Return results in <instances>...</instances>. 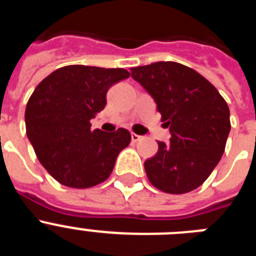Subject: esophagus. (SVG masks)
<instances>
[{"instance_id": "esophagus-1", "label": "esophagus", "mask_w": 256, "mask_h": 256, "mask_svg": "<svg viewBox=\"0 0 256 256\" xmlns=\"http://www.w3.org/2000/svg\"><path fill=\"white\" fill-rule=\"evenodd\" d=\"M130 137H132V142H138L142 138V136L136 134V133H132V134H130Z\"/></svg>"}]
</instances>
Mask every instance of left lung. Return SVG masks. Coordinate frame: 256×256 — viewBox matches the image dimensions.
<instances>
[{"label": "left lung", "instance_id": "1", "mask_svg": "<svg viewBox=\"0 0 256 256\" xmlns=\"http://www.w3.org/2000/svg\"><path fill=\"white\" fill-rule=\"evenodd\" d=\"M130 76L152 97L170 132V142H158L156 155L144 162L148 180L176 195L198 188L224 152L227 102L201 74L173 61L132 68Z\"/></svg>", "mask_w": 256, "mask_h": 256}]
</instances>
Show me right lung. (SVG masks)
I'll return each instance as SVG.
<instances>
[{
  "instance_id": "add662e5",
  "label": "right lung",
  "mask_w": 256,
  "mask_h": 256,
  "mask_svg": "<svg viewBox=\"0 0 256 256\" xmlns=\"http://www.w3.org/2000/svg\"><path fill=\"white\" fill-rule=\"evenodd\" d=\"M122 68L68 65L36 87L26 108V136L44 168L64 186L88 188L108 178L130 133L91 130L108 88L128 78Z\"/></svg>"
}]
</instances>
